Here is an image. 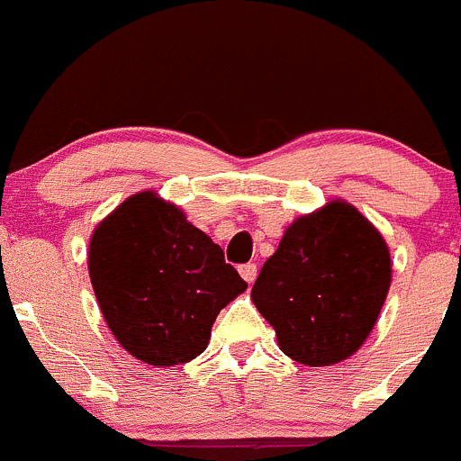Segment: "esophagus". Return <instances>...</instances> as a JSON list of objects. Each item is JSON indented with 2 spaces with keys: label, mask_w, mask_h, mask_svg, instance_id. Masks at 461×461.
I'll use <instances>...</instances> for the list:
<instances>
[{
  "label": "esophagus",
  "mask_w": 461,
  "mask_h": 461,
  "mask_svg": "<svg viewBox=\"0 0 461 461\" xmlns=\"http://www.w3.org/2000/svg\"><path fill=\"white\" fill-rule=\"evenodd\" d=\"M240 276H242V278L247 280L249 285H251L253 280H256V276H258V267L251 265V262H249V265H242V267H240Z\"/></svg>",
  "instance_id": "34e87169"
}]
</instances>
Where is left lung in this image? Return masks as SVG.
Segmentation results:
<instances>
[{"instance_id": "obj_1", "label": "left lung", "mask_w": 461, "mask_h": 461, "mask_svg": "<svg viewBox=\"0 0 461 461\" xmlns=\"http://www.w3.org/2000/svg\"><path fill=\"white\" fill-rule=\"evenodd\" d=\"M392 285L378 228L344 199L294 219L251 299L280 350L308 366L344 362L366 341Z\"/></svg>"}]
</instances>
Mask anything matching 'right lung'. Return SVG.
<instances>
[{
    "label": "right lung",
    "mask_w": 461,
    "mask_h": 461,
    "mask_svg": "<svg viewBox=\"0 0 461 461\" xmlns=\"http://www.w3.org/2000/svg\"><path fill=\"white\" fill-rule=\"evenodd\" d=\"M87 271L115 339L151 366L203 353L219 310L247 289L219 244L153 190L129 196L96 223Z\"/></svg>",
    "instance_id": "right-lung-1"
}]
</instances>
